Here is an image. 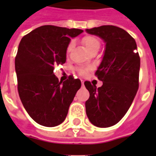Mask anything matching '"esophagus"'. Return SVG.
<instances>
[{
  "instance_id": "obj_1",
  "label": "esophagus",
  "mask_w": 156,
  "mask_h": 156,
  "mask_svg": "<svg viewBox=\"0 0 156 156\" xmlns=\"http://www.w3.org/2000/svg\"><path fill=\"white\" fill-rule=\"evenodd\" d=\"M82 86H84V82L83 81H82Z\"/></svg>"
}]
</instances>
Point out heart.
Here are the masks:
<instances>
[{
  "mask_svg": "<svg viewBox=\"0 0 156 156\" xmlns=\"http://www.w3.org/2000/svg\"><path fill=\"white\" fill-rule=\"evenodd\" d=\"M82 43H83V44L84 45L86 50H87L89 53H90L91 51H93V50H99V48H100V40H98L96 37H95V36H90V35L86 36V37H84L83 40H82ZM73 46V43H70V44L67 46V48H66V52H67V53H69V52L72 50ZM88 70H89V68H86V67H78V68H77V71L78 72V73H80L81 75H85L86 73H87Z\"/></svg>",
  "mask_w": 156,
  "mask_h": 156,
  "instance_id": "1",
  "label": "heart"
}]
</instances>
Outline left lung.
Instances as JSON below:
<instances>
[{"instance_id": "left-lung-1", "label": "left lung", "mask_w": 156, "mask_h": 156, "mask_svg": "<svg viewBox=\"0 0 156 156\" xmlns=\"http://www.w3.org/2000/svg\"><path fill=\"white\" fill-rule=\"evenodd\" d=\"M105 43L104 56L95 75L103 82L96 87L90 82L84 85L90 97L86 101V112L94 126L106 128L118 123L133 103L138 89L140 57L134 39L115 26L86 29Z\"/></svg>"}]
</instances>
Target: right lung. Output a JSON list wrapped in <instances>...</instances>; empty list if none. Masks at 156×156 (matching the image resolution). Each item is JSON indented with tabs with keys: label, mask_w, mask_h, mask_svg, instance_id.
<instances>
[{
	"label": "right lung",
	"mask_w": 156,
	"mask_h": 156,
	"mask_svg": "<svg viewBox=\"0 0 156 156\" xmlns=\"http://www.w3.org/2000/svg\"><path fill=\"white\" fill-rule=\"evenodd\" d=\"M80 29L46 25L21 40L15 57L20 100L29 116L41 126L54 127L65 121L81 81L69 76L59 82L56 66L66 61V48Z\"/></svg>",
	"instance_id": "obj_1"
}]
</instances>
